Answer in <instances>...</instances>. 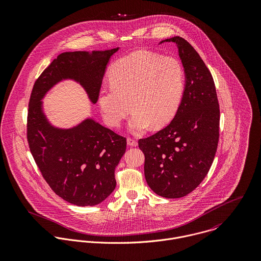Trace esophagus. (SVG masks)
Segmentation results:
<instances>
[{
	"mask_svg": "<svg viewBox=\"0 0 261 261\" xmlns=\"http://www.w3.org/2000/svg\"><path fill=\"white\" fill-rule=\"evenodd\" d=\"M126 142H127V145H128V146H130V147H137V146H138V142H137L136 140H134V139L127 138Z\"/></svg>",
	"mask_w": 261,
	"mask_h": 261,
	"instance_id": "1",
	"label": "esophagus"
}]
</instances>
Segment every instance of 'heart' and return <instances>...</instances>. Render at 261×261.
Masks as SVG:
<instances>
[{"label":"heart","instance_id":"obj_1","mask_svg":"<svg viewBox=\"0 0 261 261\" xmlns=\"http://www.w3.org/2000/svg\"><path fill=\"white\" fill-rule=\"evenodd\" d=\"M112 84L102 85L97 102L105 121L117 127L130 111L128 129L143 134L152 124H167L178 111L185 88L181 63L147 50H137L111 68Z\"/></svg>","mask_w":261,"mask_h":261}]
</instances>
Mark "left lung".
Segmentation results:
<instances>
[{
	"instance_id": "obj_1",
	"label": "left lung",
	"mask_w": 261,
	"mask_h": 261,
	"mask_svg": "<svg viewBox=\"0 0 261 261\" xmlns=\"http://www.w3.org/2000/svg\"><path fill=\"white\" fill-rule=\"evenodd\" d=\"M178 48L185 73L181 105L162 130L139 141L145 153V177L164 198H181L201 184L213 163L219 140L220 111L213 77L184 38L165 39Z\"/></svg>"
}]
</instances>
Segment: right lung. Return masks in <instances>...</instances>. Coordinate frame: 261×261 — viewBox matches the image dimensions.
I'll return each instance as SVG.
<instances>
[{"mask_svg":"<svg viewBox=\"0 0 261 261\" xmlns=\"http://www.w3.org/2000/svg\"><path fill=\"white\" fill-rule=\"evenodd\" d=\"M119 47L109 50L64 52L34 84L28 112L30 150L44 179L63 200L76 206H94L115 189L114 170L125 152L126 140L87 116L71 127L54 125L44 111L46 94L71 80L97 101L110 60Z\"/></svg>","mask_w":261,"mask_h":261,"instance_id":"right-lung-1","label":"right lung"}]
</instances>
